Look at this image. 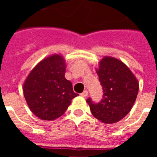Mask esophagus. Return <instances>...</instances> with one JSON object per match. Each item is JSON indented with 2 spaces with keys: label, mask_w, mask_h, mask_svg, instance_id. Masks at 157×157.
Masks as SVG:
<instances>
[{
  "label": "esophagus",
  "mask_w": 157,
  "mask_h": 157,
  "mask_svg": "<svg viewBox=\"0 0 157 157\" xmlns=\"http://www.w3.org/2000/svg\"><path fill=\"white\" fill-rule=\"evenodd\" d=\"M81 95H82L83 98H86V97L88 96V92H87V91H84V92L81 93Z\"/></svg>",
  "instance_id": "obj_1"
}]
</instances>
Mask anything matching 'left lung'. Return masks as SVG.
Listing matches in <instances>:
<instances>
[{"mask_svg": "<svg viewBox=\"0 0 157 157\" xmlns=\"http://www.w3.org/2000/svg\"><path fill=\"white\" fill-rule=\"evenodd\" d=\"M102 86V98L98 102L86 100L92 115L105 124H113L131 110L139 91L137 79L120 60L104 57L97 71Z\"/></svg>", "mask_w": 157, "mask_h": 157, "instance_id": "obj_1", "label": "left lung"}]
</instances>
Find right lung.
I'll list each match as a JSON object with an SVG mask.
<instances>
[{
	"label": "right lung",
	"instance_id": "obj_1",
	"mask_svg": "<svg viewBox=\"0 0 157 157\" xmlns=\"http://www.w3.org/2000/svg\"><path fill=\"white\" fill-rule=\"evenodd\" d=\"M65 73V60L55 55L39 62L26 79L24 97L29 109L39 118L54 120L60 117L78 95Z\"/></svg>",
	"mask_w": 157,
	"mask_h": 157
}]
</instances>
